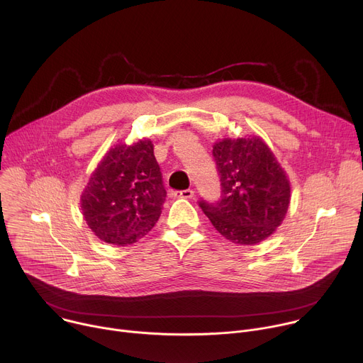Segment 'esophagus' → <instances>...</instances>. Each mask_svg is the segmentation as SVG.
Returning <instances> with one entry per match:
<instances>
[{"label": "esophagus", "mask_w": 363, "mask_h": 363, "mask_svg": "<svg viewBox=\"0 0 363 363\" xmlns=\"http://www.w3.org/2000/svg\"><path fill=\"white\" fill-rule=\"evenodd\" d=\"M194 195H195V192L192 189H184V191L175 192L177 198H185V199H191V198H194Z\"/></svg>", "instance_id": "obj_1"}]
</instances>
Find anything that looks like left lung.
Returning a JSON list of instances; mask_svg holds the SVG:
<instances>
[{"mask_svg": "<svg viewBox=\"0 0 363 363\" xmlns=\"http://www.w3.org/2000/svg\"><path fill=\"white\" fill-rule=\"evenodd\" d=\"M221 181L217 202L199 201L214 228L227 240L252 245L283 223L290 203V182L274 153L258 136L225 138L213 146Z\"/></svg>", "mask_w": 363, "mask_h": 363, "instance_id": "1", "label": "left lung"}]
</instances>
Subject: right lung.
I'll list each match as a JSON object with an SVG mask.
<instances>
[{"label":"right lung","instance_id":"1","mask_svg":"<svg viewBox=\"0 0 363 363\" xmlns=\"http://www.w3.org/2000/svg\"><path fill=\"white\" fill-rule=\"evenodd\" d=\"M167 191L153 145L142 139L113 146L91 174L80 206L89 228L113 245L146 235L161 217Z\"/></svg>","mask_w":363,"mask_h":363}]
</instances>
